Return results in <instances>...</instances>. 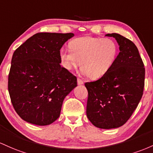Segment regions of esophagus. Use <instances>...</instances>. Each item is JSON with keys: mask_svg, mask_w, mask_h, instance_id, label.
<instances>
[{"mask_svg": "<svg viewBox=\"0 0 153 153\" xmlns=\"http://www.w3.org/2000/svg\"><path fill=\"white\" fill-rule=\"evenodd\" d=\"M77 83H78L79 85H83L84 82H83V80L81 79H80V78H77Z\"/></svg>", "mask_w": 153, "mask_h": 153, "instance_id": "34e87169", "label": "esophagus"}]
</instances>
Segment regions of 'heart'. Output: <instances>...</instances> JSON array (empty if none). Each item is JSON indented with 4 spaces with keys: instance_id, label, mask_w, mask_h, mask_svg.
I'll return each instance as SVG.
<instances>
[{
    "instance_id": "heart-1",
    "label": "heart",
    "mask_w": 153,
    "mask_h": 153,
    "mask_svg": "<svg viewBox=\"0 0 153 153\" xmlns=\"http://www.w3.org/2000/svg\"><path fill=\"white\" fill-rule=\"evenodd\" d=\"M72 50L60 52L63 66L68 70L78 67L81 62L82 73L92 79L102 77L114 66L118 48L111 38L82 37L70 42Z\"/></svg>"
}]
</instances>
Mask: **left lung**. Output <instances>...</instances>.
Segmentation results:
<instances>
[{
    "mask_svg": "<svg viewBox=\"0 0 153 153\" xmlns=\"http://www.w3.org/2000/svg\"><path fill=\"white\" fill-rule=\"evenodd\" d=\"M117 41L120 52L114 66L95 82H86L87 116L97 128L123 126L137 108L145 87V69L133 42L119 34H107Z\"/></svg>",
    "mask_w": 153,
    "mask_h": 153,
    "instance_id": "left-lung-1",
    "label": "left lung"
}]
</instances>
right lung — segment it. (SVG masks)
I'll return each instance as SVG.
<instances>
[{"label": "right lung", "instance_id": "add662e5", "mask_svg": "<svg viewBox=\"0 0 153 153\" xmlns=\"http://www.w3.org/2000/svg\"><path fill=\"white\" fill-rule=\"evenodd\" d=\"M74 35L39 32L13 53L8 92L17 114L27 122L38 126L54 122L63 100L77 86L76 77L60 65V50Z\"/></svg>", "mask_w": 153, "mask_h": 153}]
</instances>
